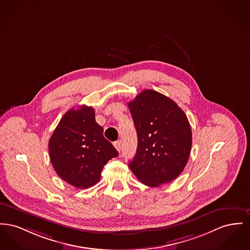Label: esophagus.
<instances>
[{
  "label": "esophagus",
  "mask_w": 250,
  "mask_h": 250,
  "mask_svg": "<svg viewBox=\"0 0 250 250\" xmlns=\"http://www.w3.org/2000/svg\"><path fill=\"white\" fill-rule=\"evenodd\" d=\"M113 146H114V147L117 149L118 152H120L121 147H122V143H121V141H116V142H114Z\"/></svg>",
  "instance_id": "34e87169"
}]
</instances>
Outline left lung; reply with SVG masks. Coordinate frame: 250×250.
Masks as SVG:
<instances>
[{"mask_svg":"<svg viewBox=\"0 0 250 250\" xmlns=\"http://www.w3.org/2000/svg\"><path fill=\"white\" fill-rule=\"evenodd\" d=\"M137 130V152L128 166L149 187L179 176L191 148L190 123L184 111L162 93L146 89L128 103Z\"/></svg>","mask_w":250,"mask_h":250,"instance_id":"obj_1","label":"left lung"}]
</instances>
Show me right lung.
I'll return each mask as SVG.
<instances>
[{"label":"right lung","mask_w":250,"mask_h":250,"mask_svg":"<svg viewBox=\"0 0 250 250\" xmlns=\"http://www.w3.org/2000/svg\"><path fill=\"white\" fill-rule=\"evenodd\" d=\"M103 132L91 106L73 107L63 115L49 140V155L55 171L64 181L87 189L100 180L104 165L118 156Z\"/></svg>","instance_id":"1"}]
</instances>
